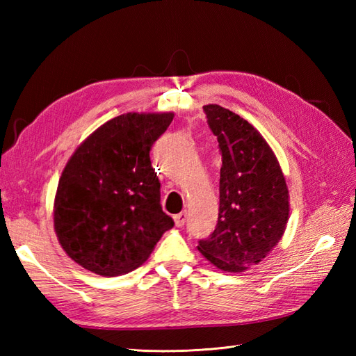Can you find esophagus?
I'll use <instances>...</instances> for the list:
<instances>
[{
    "label": "esophagus",
    "instance_id": "34e87169",
    "mask_svg": "<svg viewBox=\"0 0 356 356\" xmlns=\"http://www.w3.org/2000/svg\"><path fill=\"white\" fill-rule=\"evenodd\" d=\"M186 217H188L186 216V211H182V213H179V214L174 216V223H176L177 228H182V226L186 222Z\"/></svg>",
    "mask_w": 356,
    "mask_h": 356
}]
</instances>
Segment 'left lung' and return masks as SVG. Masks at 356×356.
Returning a JSON list of instances; mask_svg holds the SVG:
<instances>
[{
  "label": "left lung",
  "instance_id": "8db88e82",
  "mask_svg": "<svg viewBox=\"0 0 356 356\" xmlns=\"http://www.w3.org/2000/svg\"><path fill=\"white\" fill-rule=\"evenodd\" d=\"M203 111L222 154L220 207L214 232L197 249L216 268L243 272L283 237L289 191L274 151L246 119L217 104Z\"/></svg>",
  "mask_w": 356,
  "mask_h": 356
}]
</instances>
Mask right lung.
I'll return each mask as SVG.
<instances>
[{
	"label": "right lung",
	"instance_id": "obj_1",
	"mask_svg": "<svg viewBox=\"0 0 356 356\" xmlns=\"http://www.w3.org/2000/svg\"><path fill=\"white\" fill-rule=\"evenodd\" d=\"M174 113H127L97 128L59 179L53 223L65 254L102 277L145 261L174 226L161 207L149 149Z\"/></svg>",
	"mask_w": 356,
	"mask_h": 356
}]
</instances>
